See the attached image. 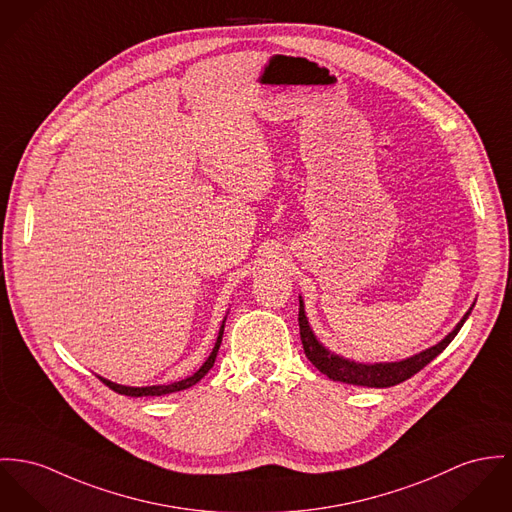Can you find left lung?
Returning <instances> with one entry per match:
<instances>
[{
    "label": "left lung",
    "instance_id": "left-lung-1",
    "mask_svg": "<svg viewBox=\"0 0 512 512\" xmlns=\"http://www.w3.org/2000/svg\"><path fill=\"white\" fill-rule=\"evenodd\" d=\"M472 310L473 306L460 319V323L431 349H427L423 353L413 354V356H409L405 360H399V362H376V364L354 362V360L343 358V356L325 349L317 341V337H315L314 331L308 323L302 296H300L298 323H300V339H302V345H304V353L321 374H325L333 382H345V384L364 386V388H390V386L401 384L407 378L415 376L419 370H423L431 360L442 353L452 343V339L458 335V331L462 329L464 321L468 319V315L472 314Z\"/></svg>",
    "mask_w": 512,
    "mask_h": 512
}]
</instances>
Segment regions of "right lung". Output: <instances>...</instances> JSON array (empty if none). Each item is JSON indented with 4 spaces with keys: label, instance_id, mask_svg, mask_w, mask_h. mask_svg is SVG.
<instances>
[{
    "label": "right lung",
    "instance_id": "right-lung-1",
    "mask_svg": "<svg viewBox=\"0 0 512 512\" xmlns=\"http://www.w3.org/2000/svg\"><path fill=\"white\" fill-rule=\"evenodd\" d=\"M224 323H226V317H224V321H222V327H220V333H218V339H216V345H214V349H212V353L210 356L206 358V362L198 368L197 372L193 374V376H189V378H185V380H179V382H173V384H167V386H146V388H130V386H120V384H115V382H111V380H105V378H101V376H97L105 386H109L113 392H117L120 395H128V397H144V395H165V394H173V392H181V390H187V388H191V386H195L197 382H200L206 374H208V370L214 366V360H216V354H218V349H220V343H222V335H224Z\"/></svg>",
    "mask_w": 512,
    "mask_h": 512
}]
</instances>
